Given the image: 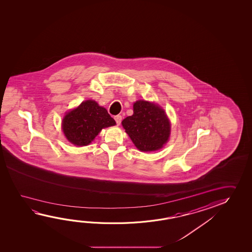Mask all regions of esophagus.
Instances as JSON below:
<instances>
[{
	"mask_svg": "<svg viewBox=\"0 0 252 252\" xmlns=\"http://www.w3.org/2000/svg\"><path fill=\"white\" fill-rule=\"evenodd\" d=\"M114 120H115L117 125L120 126V123H121V120H122V117L120 115L115 116V117H114Z\"/></svg>",
	"mask_w": 252,
	"mask_h": 252,
	"instance_id": "esophagus-1",
	"label": "esophagus"
}]
</instances>
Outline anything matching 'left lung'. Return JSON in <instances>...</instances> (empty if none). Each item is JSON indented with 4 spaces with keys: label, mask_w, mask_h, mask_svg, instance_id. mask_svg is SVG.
Returning <instances> with one entry per match:
<instances>
[{
    "label": "left lung",
    "mask_w": 252,
    "mask_h": 252,
    "mask_svg": "<svg viewBox=\"0 0 252 252\" xmlns=\"http://www.w3.org/2000/svg\"><path fill=\"white\" fill-rule=\"evenodd\" d=\"M122 126L137 149L151 152L161 149L169 140L170 123L163 109L145 100L133 103V114Z\"/></svg>",
    "instance_id": "left-lung-1"
}]
</instances>
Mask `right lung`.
<instances>
[{"label": "right lung", "instance_id": "1", "mask_svg": "<svg viewBox=\"0 0 252 252\" xmlns=\"http://www.w3.org/2000/svg\"><path fill=\"white\" fill-rule=\"evenodd\" d=\"M105 108L87 100L67 112L62 120V131L67 140L79 147L90 144L103 128L115 126Z\"/></svg>", "mask_w": 252, "mask_h": 252}]
</instances>
